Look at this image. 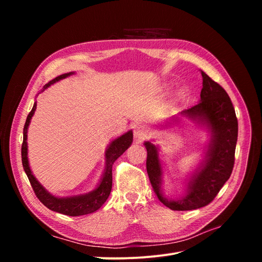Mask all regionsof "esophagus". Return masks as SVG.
<instances>
[{"mask_svg":"<svg viewBox=\"0 0 262 262\" xmlns=\"http://www.w3.org/2000/svg\"><path fill=\"white\" fill-rule=\"evenodd\" d=\"M133 134L136 139L144 140L148 136V130L146 129L145 125L137 124V125H134V128H133Z\"/></svg>","mask_w":262,"mask_h":262,"instance_id":"1","label":"esophagus"}]
</instances>
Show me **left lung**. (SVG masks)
I'll use <instances>...</instances> for the list:
<instances>
[{
    "label": "left lung",
    "instance_id": "1",
    "mask_svg": "<svg viewBox=\"0 0 262 262\" xmlns=\"http://www.w3.org/2000/svg\"><path fill=\"white\" fill-rule=\"evenodd\" d=\"M202 90L200 101L181 115L199 119L211 131V142L205 160L191 176L187 193L179 200L166 199L162 193L163 170L155 145L145 142L146 170L155 194L166 207L173 211L200 209L214 200L221 188L231 177L235 162L238 122L235 109L225 90L201 71Z\"/></svg>",
    "mask_w": 262,
    "mask_h": 262
}]
</instances>
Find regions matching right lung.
Masks as SVG:
<instances>
[{
	"label": "right lung",
	"mask_w": 262,
	"mask_h": 262,
	"mask_svg": "<svg viewBox=\"0 0 262 262\" xmlns=\"http://www.w3.org/2000/svg\"><path fill=\"white\" fill-rule=\"evenodd\" d=\"M73 74L66 73L62 74L58 77H55L54 80L50 81L48 84L43 86V90L48 89L50 85L53 83L58 82L62 78H66L67 76ZM36 102L31 109V112L28 114L25 125H24V131H23V144H21V162H23V167L25 170L26 175L29 179V182L31 187H33L36 196L38 198L40 202L47 207L48 209L62 213L64 215L69 216H80L85 215V214H90L95 211H97L102 204L106 202L108 196L112 191L113 187V165L117 158L122 155L128 147L131 145L132 140H133V133L132 131H129L124 133L123 136L120 138L116 139L110 143L109 147L106 150V168L104 176H102L100 184L98 187L91 191L90 193L82 194V195H76V196H70V198H57L52 194H50L47 190L39 184L38 180L34 177L33 172L30 170L29 164H28V157H27V129L30 122V119L33 117L35 110H36Z\"/></svg>",
	"instance_id": "right-lung-1"
}]
</instances>
